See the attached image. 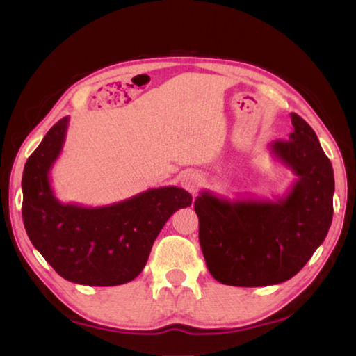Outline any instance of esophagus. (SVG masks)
I'll use <instances>...</instances> for the list:
<instances>
[{"mask_svg":"<svg viewBox=\"0 0 356 356\" xmlns=\"http://www.w3.org/2000/svg\"><path fill=\"white\" fill-rule=\"evenodd\" d=\"M203 177L199 171L194 170H188L180 174V184L185 188V190L194 193L197 188L202 185Z\"/></svg>","mask_w":356,"mask_h":356,"instance_id":"esophagus-1","label":"esophagus"}]
</instances>
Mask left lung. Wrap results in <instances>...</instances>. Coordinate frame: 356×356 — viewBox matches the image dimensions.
Listing matches in <instances>:
<instances>
[{"instance_id":"left-lung-1","label":"left lung","mask_w":356,"mask_h":356,"mask_svg":"<svg viewBox=\"0 0 356 356\" xmlns=\"http://www.w3.org/2000/svg\"><path fill=\"white\" fill-rule=\"evenodd\" d=\"M289 140L269 145L275 159L297 176L275 200H229L202 191L194 202L199 240L217 282L257 287L298 274L324 238L334 216V168L315 131L291 113Z\"/></svg>"}]
</instances>
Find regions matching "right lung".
Segmentation results:
<instances>
[{
	"mask_svg": "<svg viewBox=\"0 0 356 356\" xmlns=\"http://www.w3.org/2000/svg\"><path fill=\"white\" fill-rule=\"evenodd\" d=\"M69 116L53 125L22 172V222L32 245L63 278L86 286L131 282L145 268L166 220L191 205L177 186L147 190L107 207L61 203L50 170L61 154Z\"/></svg>",
	"mask_w": 356,
	"mask_h": 356,
	"instance_id": "right-lung-1",
	"label": "right lung"
}]
</instances>
